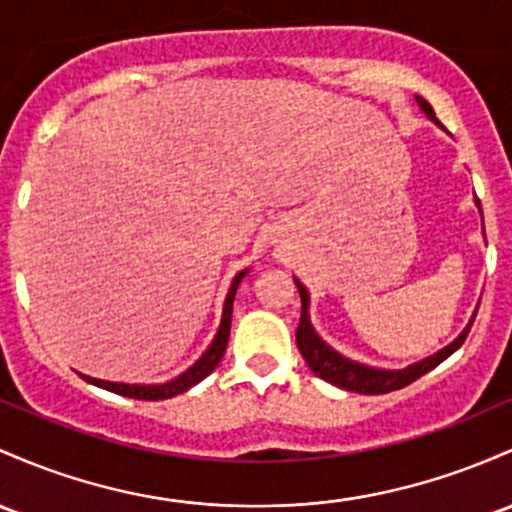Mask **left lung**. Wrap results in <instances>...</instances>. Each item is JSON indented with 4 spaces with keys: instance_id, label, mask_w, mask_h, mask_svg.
<instances>
[{
    "instance_id": "obj_1",
    "label": "left lung",
    "mask_w": 512,
    "mask_h": 512,
    "mask_svg": "<svg viewBox=\"0 0 512 512\" xmlns=\"http://www.w3.org/2000/svg\"><path fill=\"white\" fill-rule=\"evenodd\" d=\"M415 101H418V106L425 111V116H428L430 121L440 123L435 119V111H432L428 101L423 97H415ZM476 206H479L481 211L479 199H476ZM294 282L301 296V320H299V330H296V345H299V352L303 355V359H306V364L311 367L313 374L352 393H369V396H372V393H389L413 384L415 379L428 374L430 369H435L437 364L445 362L452 352H457L459 347H462V342L466 340V335H469L471 330V323H474L476 318L474 313L469 320V325L462 330V335H459L454 342H449L447 347H442L440 352H435V355L420 359V362H415L406 369H374V367H367V364H359V362H352V359L342 357L340 352H335L333 347L325 345V342L320 340V335L313 330L311 318H308V303H311V299H308L306 286H303L299 279H294Z\"/></svg>"
}]
</instances>
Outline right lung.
<instances>
[{
  "instance_id": "1",
  "label": "right lung",
  "mask_w": 512,
  "mask_h": 512,
  "mask_svg": "<svg viewBox=\"0 0 512 512\" xmlns=\"http://www.w3.org/2000/svg\"><path fill=\"white\" fill-rule=\"evenodd\" d=\"M250 272V269H243V272L235 274L233 284H230V291L226 296V303H223V318H221V325H218V333L213 342L209 345V350L204 352L192 367L187 369L184 374H179L177 379L167 381V384H121V381H104V379H92V376L87 374H80L84 381H89V384L99 386V389H106L111 393H121V396H128V398H138V401H162V398H172L177 396V393H184L189 391L192 386L199 384L201 379H206L213 369L218 367V362H221L223 352H226L228 347V335H230V318H233V299H235V291H238V284L243 282L245 274Z\"/></svg>"
}]
</instances>
